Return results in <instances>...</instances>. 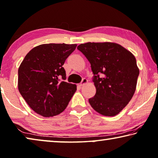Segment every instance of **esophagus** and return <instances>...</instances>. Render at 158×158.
I'll return each mask as SVG.
<instances>
[{"label": "esophagus", "mask_w": 158, "mask_h": 158, "mask_svg": "<svg viewBox=\"0 0 158 158\" xmlns=\"http://www.w3.org/2000/svg\"><path fill=\"white\" fill-rule=\"evenodd\" d=\"M87 82H88V80H87L86 79H85V78H83V79H82V80H81V83H80V86L84 85V84H86Z\"/></svg>", "instance_id": "34e87169"}]
</instances>
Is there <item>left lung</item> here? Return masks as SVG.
Here are the masks:
<instances>
[{
    "mask_svg": "<svg viewBox=\"0 0 158 158\" xmlns=\"http://www.w3.org/2000/svg\"><path fill=\"white\" fill-rule=\"evenodd\" d=\"M90 63L95 96L91 107L106 116L119 114L135 93L139 69L135 56L118 44L87 42L77 47Z\"/></svg>",
    "mask_w": 158,
    "mask_h": 158,
    "instance_id": "obj_1",
    "label": "left lung"
}]
</instances>
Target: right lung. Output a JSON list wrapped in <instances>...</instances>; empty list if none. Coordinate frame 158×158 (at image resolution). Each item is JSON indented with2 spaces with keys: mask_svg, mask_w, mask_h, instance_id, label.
I'll return each instance as SVG.
<instances>
[{
  "mask_svg": "<svg viewBox=\"0 0 158 158\" xmlns=\"http://www.w3.org/2000/svg\"><path fill=\"white\" fill-rule=\"evenodd\" d=\"M77 44H43L32 49L18 69V89L29 106L41 116L60 114L77 90L65 82L62 67Z\"/></svg>",
  "mask_w": 158,
  "mask_h": 158,
  "instance_id": "1",
  "label": "right lung"
}]
</instances>
